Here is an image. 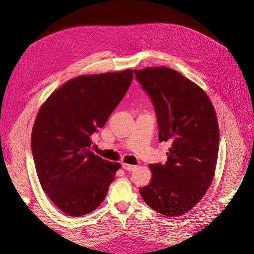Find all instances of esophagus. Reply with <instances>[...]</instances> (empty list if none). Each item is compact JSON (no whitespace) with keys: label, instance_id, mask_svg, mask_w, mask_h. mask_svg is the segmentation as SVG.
Instances as JSON below:
<instances>
[{"label":"esophagus","instance_id":"1","mask_svg":"<svg viewBox=\"0 0 254 254\" xmlns=\"http://www.w3.org/2000/svg\"><path fill=\"white\" fill-rule=\"evenodd\" d=\"M122 168L127 171H134L136 169V166L128 165V164H122Z\"/></svg>","mask_w":254,"mask_h":254}]
</instances>
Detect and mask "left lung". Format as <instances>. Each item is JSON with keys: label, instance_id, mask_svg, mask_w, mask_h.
<instances>
[{"label": "left lung", "instance_id": "obj_1", "mask_svg": "<svg viewBox=\"0 0 254 254\" xmlns=\"http://www.w3.org/2000/svg\"><path fill=\"white\" fill-rule=\"evenodd\" d=\"M153 102L159 142H170L165 164L149 165L152 180L139 189L149 207L179 216L201 201L213 180L219 148L216 112L205 91L175 69L134 71Z\"/></svg>", "mask_w": 254, "mask_h": 254}]
</instances>
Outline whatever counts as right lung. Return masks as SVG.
<instances>
[{"instance_id": "add662e5", "label": "right lung", "mask_w": 254, "mask_h": 254, "mask_svg": "<svg viewBox=\"0 0 254 254\" xmlns=\"http://www.w3.org/2000/svg\"><path fill=\"white\" fill-rule=\"evenodd\" d=\"M132 78V69L78 76L52 93L38 112L31 133L38 179L69 216L98 207L121 167L91 152L90 136L105 126Z\"/></svg>"}]
</instances>
